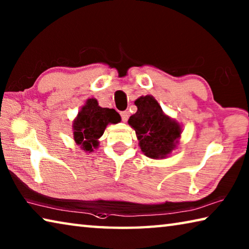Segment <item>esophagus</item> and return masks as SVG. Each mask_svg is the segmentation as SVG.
<instances>
[{
    "label": "esophagus",
    "instance_id": "obj_1",
    "mask_svg": "<svg viewBox=\"0 0 249 249\" xmlns=\"http://www.w3.org/2000/svg\"><path fill=\"white\" fill-rule=\"evenodd\" d=\"M121 116H122V121H123V122H127L128 117H129V112H128V111L121 112Z\"/></svg>",
    "mask_w": 249,
    "mask_h": 249
}]
</instances>
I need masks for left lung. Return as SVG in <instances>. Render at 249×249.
I'll return each mask as SVG.
<instances>
[{"instance_id":"1","label":"left lung","mask_w":249,"mask_h":249,"mask_svg":"<svg viewBox=\"0 0 249 249\" xmlns=\"http://www.w3.org/2000/svg\"><path fill=\"white\" fill-rule=\"evenodd\" d=\"M135 105L137 112L129 117L128 124L136 132L142 151L149 158H165L178 142L180 125L163 114L153 96H141Z\"/></svg>"}]
</instances>
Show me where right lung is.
I'll return each instance as SVG.
<instances>
[{
	"instance_id": "1",
	"label": "right lung",
	"mask_w": 249,
	"mask_h": 249,
	"mask_svg": "<svg viewBox=\"0 0 249 249\" xmlns=\"http://www.w3.org/2000/svg\"><path fill=\"white\" fill-rule=\"evenodd\" d=\"M121 116L114 108L101 107L95 99H89L73 122L74 141L83 150L92 151L99 145L108 123H119Z\"/></svg>"
}]
</instances>
